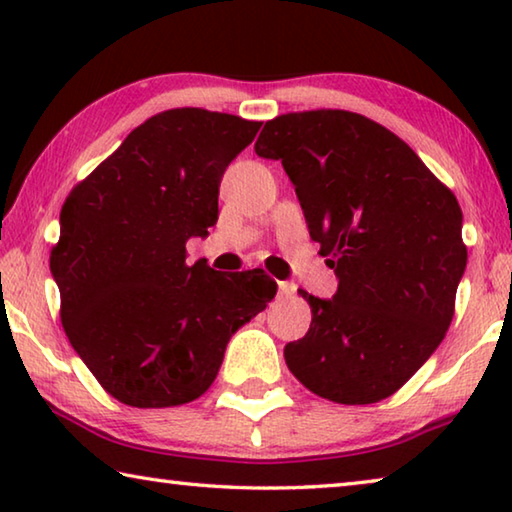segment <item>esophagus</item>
Wrapping results in <instances>:
<instances>
[{"mask_svg":"<svg viewBox=\"0 0 512 512\" xmlns=\"http://www.w3.org/2000/svg\"><path fill=\"white\" fill-rule=\"evenodd\" d=\"M280 293L284 298H291L296 293V284L293 282H280Z\"/></svg>","mask_w":512,"mask_h":512,"instance_id":"1","label":"esophagus"}]
</instances>
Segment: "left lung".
Instances as JSON below:
<instances>
[{
    "mask_svg": "<svg viewBox=\"0 0 512 512\" xmlns=\"http://www.w3.org/2000/svg\"><path fill=\"white\" fill-rule=\"evenodd\" d=\"M255 153L282 162L339 280L329 300L298 291L311 325L284 348L289 370L325 400H384L436 352L454 318L467 264L456 196L409 144L348 110L266 121Z\"/></svg>",
    "mask_w": 512,
    "mask_h": 512,
    "instance_id": "obj_1",
    "label": "left lung"
}]
</instances>
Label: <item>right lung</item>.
Instances as JSON below:
<instances>
[{
  "instance_id": "add662e5",
  "label": "right lung",
  "mask_w": 512,
  "mask_h": 512,
  "mask_svg": "<svg viewBox=\"0 0 512 512\" xmlns=\"http://www.w3.org/2000/svg\"><path fill=\"white\" fill-rule=\"evenodd\" d=\"M262 121L176 108L146 119L72 189L60 212L51 275L72 348L128 406L201 397L232 334L275 298L264 271L187 264L185 244L219 219L228 164Z\"/></svg>"
}]
</instances>
